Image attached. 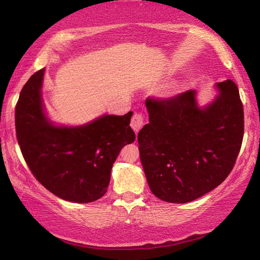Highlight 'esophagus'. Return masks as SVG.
<instances>
[{"label":"esophagus","instance_id":"34e87169","mask_svg":"<svg viewBox=\"0 0 260 260\" xmlns=\"http://www.w3.org/2000/svg\"><path fill=\"white\" fill-rule=\"evenodd\" d=\"M143 124H144V119H143V116L141 114H135L132 118L131 121V127L133 128L135 133H139V131L142 128Z\"/></svg>","mask_w":260,"mask_h":260}]
</instances>
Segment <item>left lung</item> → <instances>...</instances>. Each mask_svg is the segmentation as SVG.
Segmentation results:
<instances>
[{
  "mask_svg": "<svg viewBox=\"0 0 260 260\" xmlns=\"http://www.w3.org/2000/svg\"><path fill=\"white\" fill-rule=\"evenodd\" d=\"M217 96L201 106L198 91L146 99L150 123L137 135L152 193L186 203L221 184L233 170L244 137V108L235 82L214 85Z\"/></svg>",
  "mask_w": 260,
  "mask_h": 260,
  "instance_id": "1",
  "label": "left lung"
}]
</instances>
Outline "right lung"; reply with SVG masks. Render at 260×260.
Listing matches in <instances>:
<instances>
[{"label": "right lung", "instance_id": "obj_1", "mask_svg": "<svg viewBox=\"0 0 260 260\" xmlns=\"http://www.w3.org/2000/svg\"><path fill=\"white\" fill-rule=\"evenodd\" d=\"M45 68L27 80L15 107L16 137L37 180L66 201L88 203L107 191L113 164L121 148L135 141L123 116L104 114L77 126L50 121L42 99Z\"/></svg>", "mask_w": 260, "mask_h": 260}]
</instances>
